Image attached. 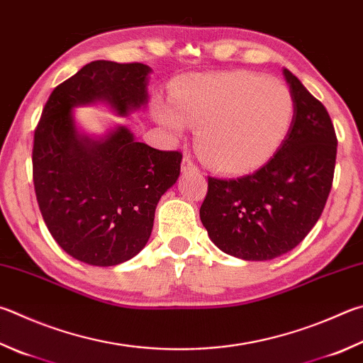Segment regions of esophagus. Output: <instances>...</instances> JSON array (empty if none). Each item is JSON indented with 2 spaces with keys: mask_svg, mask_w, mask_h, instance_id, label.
Masks as SVG:
<instances>
[{
  "mask_svg": "<svg viewBox=\"0 0 363 363\" xmlns=\"http://www.w3.org/2000/svg\"><path fill=\"white\" fill-rule=\"evenodd\" d=\"M181 168H182V173H192V171H196V167L194 164V162L189 159V157H184Z\"/></svg>",
  "mask_w": 363,
  "mask_h": 363,
  "instance_id": "esophagus-1",
  "label": "esophagus"
}]
</instances>
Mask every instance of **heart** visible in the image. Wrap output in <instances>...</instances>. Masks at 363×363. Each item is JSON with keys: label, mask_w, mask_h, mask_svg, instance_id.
<instances>
[{"label": "heart", "mask_w": 363, "mask_h": 363, "mask_svg": "<svg viewBox=\"0 0 363 363\" xmlns=\"http://www.w3.org/2000/svg\"><path fill=\"white\" fill-rule=\"evenodd\" d=\"M284 84L250 71L195 74L177 85L173 103L155 100L154 116L173 138L196 127L195 146L219 174L246 176L273 159L294 121Z\"/></svg>", "instance_id": "obj_1"}]
</instances>
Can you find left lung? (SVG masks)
<instances>
[{"mask_svg": "<svg viewBox=\"0 0 363 363\" xmlns=\"http://www.w3.org/2000/svg\"><path fill=\"white\" fill-rule=\"evenodd\" d=\"M295 111L286 141L265 167L240 179H208L200 219L211 241L242 260H272L305 240L324 211L337 160L327 109L282 69Z\"/></svg>", "mask_w": 363, "mask_h": 363, "instance_id": "1", "label": "left lung"}]
</instances>
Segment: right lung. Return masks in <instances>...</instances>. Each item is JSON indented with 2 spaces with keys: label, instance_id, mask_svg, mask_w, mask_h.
I'll use <instances>...</instances> for the list:
<instances>
[{
  "label": "right lung",
  "instance_id": "right-lung-1",
  "mask_svg": "<svg viewBox=\"0 0 363 363\" xmlns=\"http://www.w3.org/2000/svg\"><path fill=\"white\" fill-rule=\"evenodd\" d=\"M150 72L143 63L85 65L52 91L35 131L33 181L43 219L58 246L89 265L114 267L141 252L182 155L138 143L118 123L87 135L74 109L104 104L128 117L146 108Z\"/></svg>",
  "mask_w": 363,
  "mask_h": 363
}]
</instances>
